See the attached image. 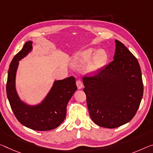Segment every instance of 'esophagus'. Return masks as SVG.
Returning a JSON list of instances; mask_svg holds the SVG:
<instances>
[{
  "label": "esophagus",
  "mask_w": 153,
  "mask_h": 153,
  "mask_svg": "<svg viewBox=\"0 0 153 153\" xmlns=\"http://www.w3.org/2000/svg\"><path fill=\"white\" fill-rule=\"evenodd\" d=\"M76 85H77V88L78 89H81L82 87H83V84H82V82L80 79H77V80L76 81Z\"/></svg>",
  "instance_id": "1"
}]
</instances>
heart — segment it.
I'll return each instance as SVG.
<instances>
[{
  "label": "heart",
  "instance_id": "b5f03b06",
  "mask_svg": "<svg viewBox=\"0 0 153 153\" xmlns=\"http://www.w3.org/2000/svg\"><path fill=\"white\" fill-rule=\"evenodd\" d=\"M94 49L82 51L77 53L74 57V63L77 65H83L90 61L87 70L89 72H96L105 65L108 60V54L104 50H99L94 53Z\"/></svg>",
  "mask_w": 153,
  "mask_h": 153
}]
</instances>
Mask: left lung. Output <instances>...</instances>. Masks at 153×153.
Instances as JSON below:
<instances>
[{"instance_id": "8db88e82", "label": "left lung", "mask_w": 153, "mask_h": 153, "mask_svg": "<svg viewBox=\"0 0 153 153\" xmlns=\"http://www.w3.org/2000/svg\"><path fill=\"white\" fill-rule=\"evenodd\" d=\"M115 42L112 61L94 76L82 78L91 119L110 129L120 127L134 117L144 92L137 59L123 43Z\"/></svg>"}]
</instances>
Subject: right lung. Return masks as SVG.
I'll return each mask as SVG.
<instances>
[{
  "label": "right lung",
  "instance_id": "1",
  "mask_svg": "<svg viewBox=\"0 0 153 153\" xmlns=\"http://www.w3.org/2000/svg\"><path fill=\"white\" fill-rule=\"evenodd\" d=\"M32 49V42H26L13 57L9 65L7 82V95L11 110L22 125L36 131L54 129L63 122L67 114V105L77 90L76 79L71 76L55 81L48 96L39 105L29 106L20 101L16 93L15 79L18 61Z\"/></svg>",
  "mask_w": 153,
  "mask_h": 153
}]
</instances>
